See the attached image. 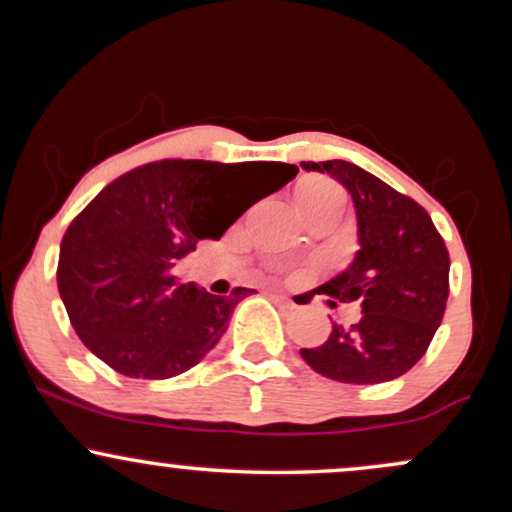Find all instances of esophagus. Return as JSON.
Returning <instances> with one entry per match:
<instances>
[{
    "label": "esophagus",
    "instance_id": "obj_1",
    "mask_svg": "<svg viewBox=\"0 0 512 512\" xmlns=\"http://www.w3.org/2000/svg\"><path fill=\"white\" fill-rule=\"evenodd\" d=\"M267 296L272 298V301L281 303V305H291V298H289V296H284V293H279V291H269Z\"/></svg>",
    "mask_w": 512,
    "mask_h": 512
}]
</instances>
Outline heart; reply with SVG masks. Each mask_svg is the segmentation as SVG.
I'll return each mask as SVG.
<instances>
[{
    "mask_svg": "<svg viewBox=\"0 0 512 512\" xmlns=\"http://www.w3.org/2000/svg\"><path fill=\"white\" fill-rule=\"evenodd\" d=\"M298 202L303 209L320 207L327 202H342L344 204V190L339 185H334L332 180H310L298 190ZM272 269L279 274H289V264L284 262H272Z\"/></svg>",
    "mask_w": 512,
    "mask_h": 512,
    "instance_id": "1",
    "label": "heart"
}]
</instances>
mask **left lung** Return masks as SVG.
Wrapping results in <instances>:
<instances>
[{
  "label": "left lung",
  "instance_id": "left-lung-1",
  "mask_svg": "<svg viewBox=\"0 0 512 512\" xmlns=\"http://www.w3.org/2000/svg\"><path fill=\"white\" fill-rule=\"evenodd\" d=\"M349 190L358 216V250L346 272L320 286L339 303H358L356 325H332L330 339L301 349L310 368L339 383L395 380L426 354L450 293L445 240L419 202L349 161H303Z\"/></svg>",
  "mask_w": 512,
  "mask_h": 512
}]
</instances>
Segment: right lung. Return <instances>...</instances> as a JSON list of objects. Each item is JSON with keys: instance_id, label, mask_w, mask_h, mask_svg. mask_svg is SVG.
Listing matches in <instances>:
<instances>
[{"instance_id": "obj_1", "label": "right lung", "mask_w": 512, "mask_h": 512, "mask_svg": "<svg viewBox=\"0 0 512 512\" xmlns=\"http://www.w3.org/2000/svg\"><path fill=\"white\" fill-rule=\"evenodd\" d=\"M296 173L298 166L276 161L163 158L105 185L67 228L57 264L81 342L129 378L163 380L197 366L252 291L211 296L180 284L175 264Z\"/></svg>"}]
</instances>
